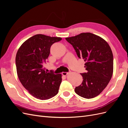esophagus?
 <instances>
[{
	"mask_svg": "<svg viewBox=\"0 0 128 128\" xmlns=\"http://www.w3.org/2000/svg\"><path fill=\"white\" fill-rule=\"evenodd\" d=\"M68 74H69L68 72H62V75H64V76H66Z\"/></svg>",
	"mask_w": 128,
	"mask_h": 128,
	"instance_id": "esophagus-1",
	"label": "esophagus"
}]
</instances>
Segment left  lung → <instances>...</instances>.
<instances>
[{
    "instance_id": "obj_1",
    "label": "left lung",
    "mask_w": 128,
    "mask_h": 128,
    "mask_svg": "<svg viewBox=\"0 0 128 128\" xmlns=\"http://www.w3.org/2000/svg\"><path fill=\"white\" fill-rule=\"evenodd\" d=\"M77 56L86 61V72L80 73L83 82L75 91L84 98L98 96L108 85L113 72V56L110 46L100 37L90 32L66 38Z\"/></svg>"
}]
</instances>
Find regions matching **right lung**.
<instances>
[{"label": "right lung", "mask_w": 128, "mask_h": 128, "mask_svg": "<svg viewBox=\"0 0 128 128\" xmlns=\"http://www.w3.org/2000/svg\"><path fill=\"white\" fill-rule=\"evenodd\" d=\"M60 37L36 34L29 38L18 50L15 58L16 70L22 86L34 97L46 100L59 92L61 74L53 71L46 72L44 64L50 53V48Z\"/></svg>", "instance_id": "obj_1"}]
</instances>
